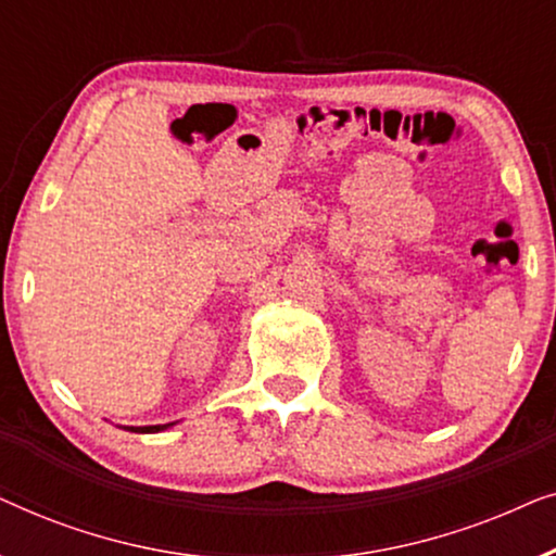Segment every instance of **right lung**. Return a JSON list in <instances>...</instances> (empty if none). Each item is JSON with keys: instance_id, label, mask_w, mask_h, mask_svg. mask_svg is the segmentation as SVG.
Returning <instances> with one entry per match:
<instances>
[{"instance_id": "add662e5", "label": "right lung", "mask_w": 556, "mask_h": 556, "mask_svg": "<svg viewBox=\"0 0 556 556\" xmlns=\"http://www.w3.org/2000/svg\"><path fill=\"white\" fill-rule=\"evenodd\" d=\"M172 425V422H169ZM169 425H147V428H131V432H159L164 428H169Z\"/></svg>"}]
</instances>
